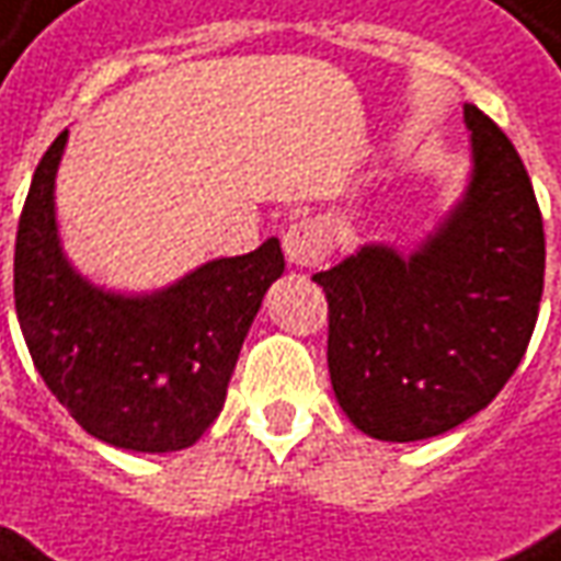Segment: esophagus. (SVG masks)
Masks as SVG:
<instances>
[{"instance_id":"1","label":"esophagus","mask_w":561,"mask_h":561,"mask_svg":"<svg viewBox=\"0 0 561 561\" xmlns=\"http://www.w3.org/2000/svg\"><path fill=\"white\" fill-rule=\"evenodd\" d=\"M282 249L297 266H319L331 254L329 230L316 220H297L282 236Z\"/></svg>"}]
</instances>
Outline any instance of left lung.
Returning a JSON list of instances; mask_svg holds the SVG:
<instances>
[{"label":"left lung","instance_id":"8db88e82","mask_svg":"<svg viewBox=\"0 0 561 561\" xmlns=\"http://www.w3.org/2000/svg\"><path fill=\"white\" fill-rule=\"evenodd\" d=\"M470 190L421 249L365 245L316 273L334 396L362 433L417 442L489 405L519 368L543 295V217L510 137L463 104Z\"/></svg>","mask_w":561,"mask_h":561}]
</instances>
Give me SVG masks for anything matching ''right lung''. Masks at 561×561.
Returning a JSON list of instances; mask_svg holds the SVG:
<instances>
[{"mask_svg": "<svg viewBox=\"0 0 561 561\" xmlns=\"http://www.w3.org/2000/svg\"><path fill=\"white\" fill-rule=\"evenodd\" d=\"M67 131L36 165L18 220L14 307L55 399L94 439L181 451L224 409L227 383L266 288L285 270L279 239L220 257L159 295L122 297L82 279L55 227V171Z\"/></svg>", "mask_w": 561, "mask_h": 561, "instance_id": "obj_1", "label": "right lung"}]
</instances>
